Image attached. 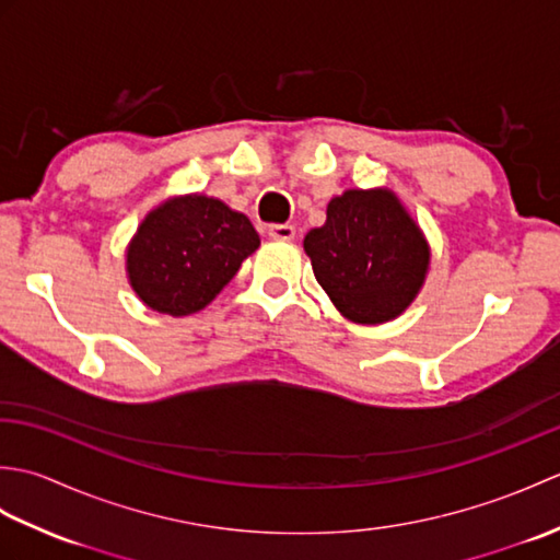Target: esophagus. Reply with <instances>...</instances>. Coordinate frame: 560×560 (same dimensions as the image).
Wrapping results in <instances>:
<instances>
[{
	"instance_id": "1",
	"label": "esophagus",
	"mask_w": 560,
	"mask_h": 560,
	"mask_svg": "<svg viewBox=\"0 0 560 560\" xmlns=\"http://www.w3.org/2000/svg\"><path fill=\"white\" fill-rule=\"evenodd\" d=\"M293 235H295V229L291 223L269 225V237H273V241H293Z\"/></svg>"
}]
</instances>
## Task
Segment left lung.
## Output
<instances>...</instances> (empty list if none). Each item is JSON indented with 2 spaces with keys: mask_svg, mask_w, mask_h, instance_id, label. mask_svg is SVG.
<instances>
[{
  "mask_svg": "<svg viewBox=\"0 0 560 560\" xmlns=\"http://www.w3.org/2000/svg\"><path fill=\"white\" fill-rule=\"evenodd\" d=\"M303 247L331 303L361 325L407 311L428 269L419 225L387 189H349L331 199L325 225L307 233Z\"/></svg>",
  "mask_w": 560,
  "mask_h": 560,
  "instance_id": "left-lung-1",
  "label": "left lung"
}]
</instances>
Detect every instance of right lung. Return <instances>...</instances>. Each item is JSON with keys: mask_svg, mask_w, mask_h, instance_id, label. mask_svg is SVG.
<instances>
[{"mask_svg": "<svg viewBox=\"0 0 560 560\" xmlns=\"http://www.w3.org/2000/svg\"><path fill=\"white\" fill-rule=\"evenodd\" d=\"M259 247L245 213L205 195L165 201L139 225L127 271L151 311L173 317L209 305Z\"/></svg>", "mask_w": 560, "mask_h": 560, "instance_id": "1", "label": "right lung"}]
</instances>
